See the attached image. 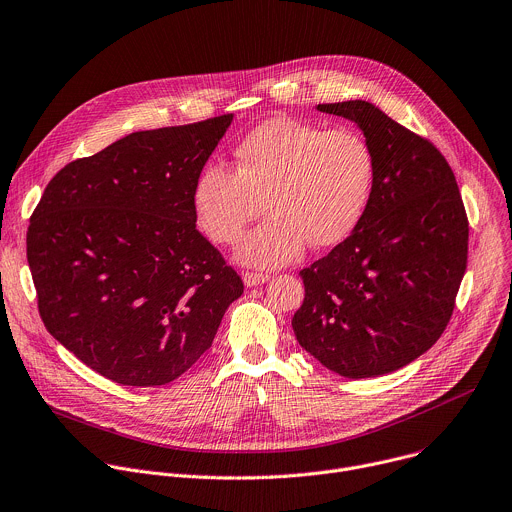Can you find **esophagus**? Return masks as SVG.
<instances>
[{
	"mask_svg": "<svg viewBox=\"0 0 512 512\" xmlns=\"http://www.w3.org/2000/svg\"><path fill=\"white\" fill-rule=\"evenodd\" d=\"M269 279H271L269 273H259V271H245L243 273V281H245L247 287H257V285H261Z\"/></svg>",
	"mask_w": 512,
	"mask_h": 512,
	"instance_id": "34e87169",
	"label": "esophagus"
}]
</instances>
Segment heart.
I'll return each instance as SVG.
<instances>
[{
  "mask_svg": "<svg viewBox=\"0 0 512 512\" xmlns=\"http://www.w3.org/2000/svg\"><path fill=\"white\" fill-rule=\"evenodd\" d=\"M235 170L211 162L195 179L191 205L203 233L221 245L239 241L265 207L237 257L259 267L293 261L307 245L344 241L360 223L374 183V156L352 128L271 118L233 150Z\"/></svg>",
  "mask_w": 512,
  "mask_h": 512,
  "instance_id": "obj_1",
  "label": "heart"
}]
</instances>
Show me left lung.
<instances>
[{
    "mask_svg": "<svg viewBox=\"0 0 512 512\" xmlns=\"http://www.w3.org/2000/svg\"><path fill=\"white\" fill-rule=\"evenodd\" d=\"M360 126L374 183L352 235L299 271V346L352 380L396 372L446 329L468 257V217L442 152L364 100L319 104Z\"/></svg>",
    "mask_w": 512,
    "mask_h": 512,
    "instance_id": "1",
    "label": "left lung"
}]
</instances>
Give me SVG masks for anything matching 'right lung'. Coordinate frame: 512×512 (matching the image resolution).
Returning a JSON list of instances; mask_svg holds the SVG:
<instances>
[{
	"mask_svg": "<svg viewBox=\"0 0 512 512\" xmlns=\"http://www.w3.org/2000/svg\"><path fill=\"white\" fill-rule=\"evenodd\" d=\"M233 114L132 132L72 160L28 227L46 329L122 386H164L213 344L243 281L197 229L191 193Z\"/></svg>",
	"mask_w": 512,
	"mask_h": 512,
	"instance_id": "1",
	"label": "right lung"
}]
</instances>
